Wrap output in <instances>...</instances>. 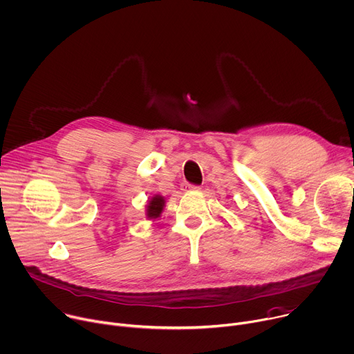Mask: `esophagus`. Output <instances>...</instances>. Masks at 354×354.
I'll return each mask as SVG.
<instances>
[{
  "instance_id": "esophagus-1",
  "label": "esophagus",
  "mask_w": 354,
  "mask_h": 354,
  "mask_svg": "<svg viewBox=\"0 0 354 354\" xmlns=\"http://www.w3.org/2000/svg\"><path fill=\"white\" fill-rule=\"evenodd\" d=\"M181 189H183V191H199L201 187L192 185V184H188V183H183V184H181Z\"/></svg>"
}]
</instances>
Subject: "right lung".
Masks as SVG:
<instances>
[{
    "label": "right lung",
    "mask_w": 354,
    "mask_h": 354,
    "mask_svg": "<svg viewBox=\"0 0 354 354\" xmlns=\"http://www.w3.org/2000/svg\"><path fill=\"white\" fill-rule=\"evenodd\" d=\"M166 205V199L162 195H153L149 198L148 205H147V210H145V215L149 221H156L162 216V212L165 209Z\"/></svg>",
    "instance_id": "1"
}]
</instances>
